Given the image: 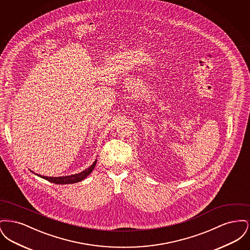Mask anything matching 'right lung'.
Listing matches in <instances>:
<instances>
[{"label":"right lung","instance_id":"obj_1","mask_svg":"<svg viewBox=\"0 0 250 250\" xmlns=\"http://www.w3.org/2000/svg\"><path fill=\"white\" fill-rule=\"evenodd\" d=\"M96 161L97 159H95L94 161V163L87 167L86 169L83 170L82 172H79V173H76V174H71V175H66V176H59V177H49V176H42L40 174H37L35 173L37 176L41 177V178L45 179L48 182H51V183H54V184H57V185H66V184H75V183H78V182H81L83 181V179L86 178L95 168V165H96ZM32 171V170H31ZM33 172V171H32Z\"/></svg>","mask_w":250,"mask_h":250}]
</instances>
